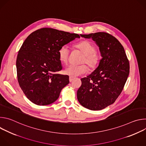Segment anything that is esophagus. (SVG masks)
I'll use <instances>...</instances> for the list:
<instances>
[{"mask_svg": "<svg viewBox=\"0 0 146 146\" xmlns=\"http://www.w3.org/2000/svg\"><path fill=\"white\" fill-rule=\"evenodd\" d=\"M74 79V78L70 77H69V81H70V82H72V81H73V80Z\"/></svg>", "mask_w": 146, "mask_h": 146, "instance_id": "1", "label": "esophagus"}]
</instances>
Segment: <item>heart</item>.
<instances>
[{
    "label": "heart",
    "mask_w": 146,
    "mask_h": 146,
    "mask_svg": "<svg viewBox=\"0 0 146 146\" xmlns=\"http://www.w3.org/2000/svg\"><path fill=\"white\" fill-rule=\"evenodd\" d=\"M74 47L80 50L84 56L82 57L81 63H86L91 69H95L98 65L101 56L100 54L95 50V46L88 40H82L74 45ZM70 54V49L67 45L62 46L58 51L59 60L62 63L66 64L68 62ZM88 70L86 65L68 66L64 72L66 75L71 77H75L86 73Z\"/></svg>",
    "instance_id": "b5f03b06"
}]
</instances>
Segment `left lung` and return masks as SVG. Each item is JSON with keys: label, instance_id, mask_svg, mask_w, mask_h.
<instances>
[{"label": "left lung", "instance_id": "8db88e82", "mask_svg": "<svg viewBox=\"0 0 146 146\" xmlns=\"http://www.w3.org/2000/svg\"><path fill=\"white\" fill-rule=\"evenodd\" d=\"M80 36L95 41L102 58L94 72L81 79L77 99L83 107L100 110L114 103L121 93L129 76V63L123 46L112 35L97 32Z\"/></svg>", "mask_w": 146, "mask_h": 146}]
</instances>
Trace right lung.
I'll list each match as a JSON object with an SVG mask.
<instances>
[{
    "instance_id": "obj_1",
    "label": "right lung",
    "mask_w": 146,
    "mask_h": 146,
    "mask_svg": "<svg viewBox=\"0 0 146 146\" xmlns=\"http://www.w3.org/2000/svg\"><path fill=\"white\" fill-rule=\"evenodd\" d=\"M76 38L80 36L44 28L25 39L17 55V73L21 88L32 103L40 106L54 103L69 84L68 75L56 73L62 69L58 51Z\"/></svg>"
}]
</instances>
